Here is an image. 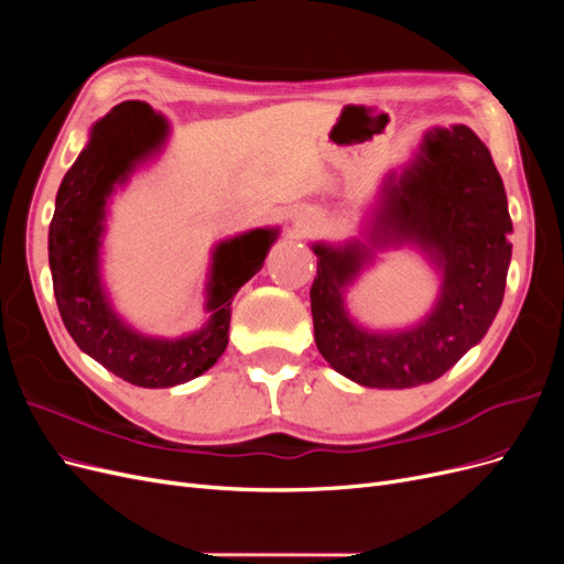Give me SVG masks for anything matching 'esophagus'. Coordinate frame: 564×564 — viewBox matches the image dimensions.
<instances>
[{"mask_svg":"<svg viewBox=\"0 0 564 564\" xmlns=\"http://www.w3.org/2000/svg\"><path fill=\"white\" fill-rule=\"evenodd\" d=\"M294 226H296V230H301V232H308V230L315 226V218H313L311 214H301L299 218H294Z\"/></svg>","mask_w":564,"mask_h":564,"instance_id":"esophagus-1","label":"esophagus"}]
</instances>
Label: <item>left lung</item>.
Here are the masks:
<instances>
[{
  "mask_svg": "<svg viewBox=\"0 0 564 564\" xmlns=\"http://www.w3.org/2000/svg\"><path fill=\"white\" fill-rule=\"evenodd\" d=\"M362 240L313 242L315 344L324 360L365 388L431 383L480 344L497 317L510 265L503 181L487 145L464 127H435L400 172L383 178ZM412 246L438 272L434 308L402 330H369L351 319L347 289L376 251Z\"/></svg>",
  "mask_w": 564,
  "mask_h": 564,
  "instance_id": "obj_1",
  "label": "left lung"
}]
</instances>
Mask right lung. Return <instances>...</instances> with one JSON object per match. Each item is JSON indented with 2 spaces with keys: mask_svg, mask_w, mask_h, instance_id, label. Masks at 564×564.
Listing matches in <instances>:
<instances>
[{
  "mask_svg": "<svg viewBox=\"0 0 564 564\" xmlns=\"http://www.w3.org/2000/svg\"><path fill=\"white\" fill-rule=\"evenodd\" d=\"M169 122L141 100H124L94 122L67 169L48 226V268L67 334L115 377L141 388H172L212 369L228 348L232 299L263 268L280 228H253L216 242L207 275L209 319L176 338L150 336L115 311L104 280V237L117 187L164 148Z\"/></svg>",
  "mask_w": 564,
  "mask_h": 564,
  "instance_id": "right-lung-1",
  "label": "right lung"
}]
</instances>
